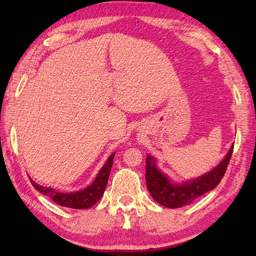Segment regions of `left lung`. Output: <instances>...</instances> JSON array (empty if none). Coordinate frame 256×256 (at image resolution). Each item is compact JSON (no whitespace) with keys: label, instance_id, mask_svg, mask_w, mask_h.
Returning <instances> with one entry per match:
<instances>
[{"label":"left lung","instance_id":"1","mask_svg":"<svg viewBox=\"0 0 256 256\" xmlns=\"http://www.w3.org/2000/svg\"><path fill=\"white\" fill-rule=\"evenodd\" d=\"M232 152L233 145L224 160L214 170L194 179V182H184L182 184H172L165 175H162L157 170L154 160L150 156H148L146 158V184H148V192L157 202L167 206V208H180V206H188L200 196L218 186L224 176L228 165H229Z\"/></svg>","mask_w":256,"mask_h":256}]
</instances>
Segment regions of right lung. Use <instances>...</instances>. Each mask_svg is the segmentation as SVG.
I'll return each mask as SVG.
<instances>
[{
  "instance_id": "1",
  "label": "right lung",
  "mask_w": 256,
  "mask_h": 256,
  "mask_svg": "<svg viewBox=\"0 0 256 256\" xmlns=\"http://www.w3.org/2000/svg\"><path fill=\"white\" fill-rule=\"evenodd\" d=\"M113 158L114 154L108 157V162H106L104 166L102 167L100 172L98 174L94 184H90L89 187L84 188V190H81V192L70 194L57 192L55 189L42 187L40 186V184H37L35 182H30L34 188H36V190H38V192H42V194L48 196V197L52 201H55L58 204L72 209H86L96 204L102 197L103 192H104L108 180V176H110Z\"/></svg>"
}]
</instances>
